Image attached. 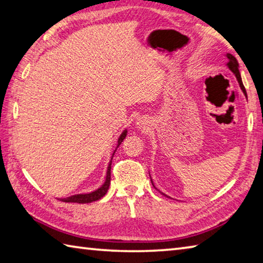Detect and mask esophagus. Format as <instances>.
<instances>
[{
  "instance_id": "esophagus-1",
  "label": "esophagus",
  "mask_w": 263,
  "mask_h": 263,
  "mask_svg": "<svg viewBox=\"0 0 263 263\" xmlns=\"http://www.w3.org/2000/svg\"><path fill=\"white\" fill-rule=\"evenodd\" d=\"M137 125H138V127H140V128H142V130H145L146 126L148 125V122L146 121V118H140V119H138Z\"/></svg>"
}]
</instances>
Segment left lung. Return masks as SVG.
<instances>
[{"label": "left lung", "instance_id": "8db88e82", "mask_svg": "<svg viewBox=\"0 0 263 263\" xmlns=\"http://www.w3.org/2000/svg\"><path fill=\"white\" fill-rule=\"evenodd\" d=\"M227 57L229 59V62H228L229 69H230V70L232 71V72L236 74V77H237L238 83H239L240 88H241L242 92H244L245 95H246V89H245V87H244V84H242V80H241V77H240L239 69H238V66H239V64H238L236 57L233 56V55H231V54H227ZM152 184H153V183H152Z\"/></svg>", "mask_w": 263, "mask_h": 263}]
</instances>
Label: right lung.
Returning <instances> with one entry per match:
<instances>
[{
	"label": "right lung",
	"instance_id": "right-lung-1",
	"mask_svg": "<svg viewBox=\"0 0 263 263\" xmlns=\"http://www.w3.org/2000/svg\"><path fill=\"white\" fill-rule=\"evenodd\" d=\"M126 132L127 131H124L121 137H119L118 139V145L117 147L122 144V141L125 139L126 137ZM114 154H115V152H114ZM110 169H111V162L109 163L108 166V170H107V177H106V181H104V184L101 186V187L98 189L97 191H94L92 193H88V194H77V195H72V197H69L66 199H61L62 201L64 202H77V203H89V202H93V201H97V200L101 199L104 194L107 193V191L109 189V185H110V177H111V174H110Z\"/></svg>",
	"mask_w": 263,
	"mask_h": 263
}]
</instances>
